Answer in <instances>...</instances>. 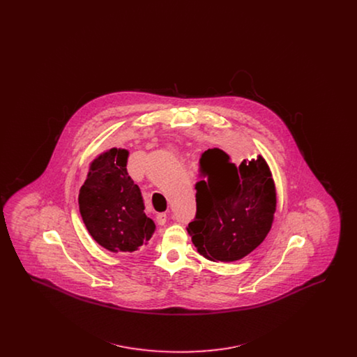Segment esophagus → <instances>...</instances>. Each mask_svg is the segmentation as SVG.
Returning <instances> with one entry per match:
<instances>
[{"instance_id": "esophagus-1", "label": "esophagus", "mask_w": 357, "mask_h": 357, "mask_svg": "<svg viewBox=\"0 0 357 357\" xmlns=\"http://www.w3.org/2000/svg\"><path fill=\"white\" fill-rule=\"evenodd\" d=\"M167 221V214L166 213H158L156 215H155V222L158 223V225H165Z\"/></svg>"}]
</instances>
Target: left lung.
Here are the masks:
<instances>
[{
    "instance_id": "8db88e82",
    "label": "left lung",
    "mask_w": 357,
    "mask_h": 357,
    "mask_svg": "<svg viewBox=\"0 0 357 357\" xmlns=\"http://www.w3.org/2000/svg\"><path fill=\"white\" fill-rule=\"evenodd\" d=\"M197 213L188 233L207 259L231 262L252 253L268 236L275 211L272 174L264 158L233 163L221 149L199 158Z\"/></svg>"
}]
</instances>
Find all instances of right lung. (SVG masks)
<instances>
[{
  "mask_svg": "<svg viewBox=\"0 0 357 357\" xmlns=\"http://www.w3.org/2000/svg\"><path fill=\"white\" fill-rule=\"evenodd\" d=\"M128 151L112 149L92 165L79 206L92 238L109 252H135L155 230L144 214L140 188L127 172Z\"/></svg>",
  "mask_w": 357,
  "mask_h": 357,
  "instance_id": "add662e5",
  "label": "right lung"
}]
</instances>
